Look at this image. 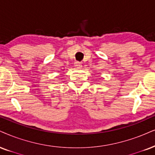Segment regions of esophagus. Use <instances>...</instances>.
I'll list each match as a JSON object with an SVG mask.
<instances>
[{
	"label": "esophagus",
	"instance_id": "esophagus-1",
	"mask_svg": "<svg viewBox=\"0 0 155 155\" xmlns=\"http://www.w3.org/2000/svg\"><path fill=\"white\" fill-rule=\"evenodd\" d=\"M74 67L75 68H82V64L81 62H74Z\"/></svg>",
	"mask_w": 155,
	"mask_h": 155
}]
</instances>
